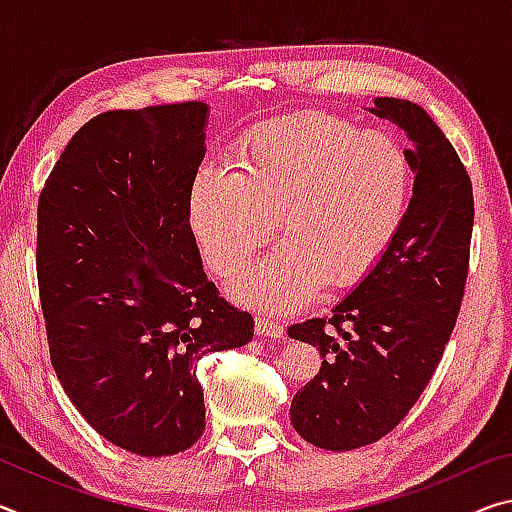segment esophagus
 Returning <instances> with one entry per match:
<instances>
[{
  "mask_svg": "<svg viewBox=\"0 0 512 512\" xmlns=\"http://www.w3.org/2000/svg\"><path fill=\"white\" fill-rule=\"evenodd\" d=\"M255 332L259 336H268V339H282L284 327L280 323H275V320L255 318Z\"/></svg>",
  "mask_w": 512,
  "mask_h": 512,
  "instance_id": "34e87169",
  "label": "esophagus"
}]
</instances>
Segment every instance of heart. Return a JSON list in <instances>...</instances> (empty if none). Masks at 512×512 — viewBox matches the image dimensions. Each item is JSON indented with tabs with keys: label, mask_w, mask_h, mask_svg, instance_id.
Segmentation results:
<instances>
[{
	"label": "heart",
	"mask_w": 512,
	"mask_h": 512,
	"mask_svg": "<svg viewBox=\"0 0 512 512\" xmlns=\"http://www.w3.org/2000/svg\"><path fill=\"white\" fill-rule=\"evenodd\" d=\"M411 189V153L395 135L298 112L246 133L237 171L198 169L187 212L205 264L223 277L266 244L280 214L287 241L241 271L230 293L282 314L323 282L343 289L370 273L402 228Z\"/></svg>",
	"instance_id": "b5f03b06"
}]
</instances>
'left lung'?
Wrapping results in <instances>:
<instances>
[{
    "mask_svg": "<svg viewBox=\"0 0 512 512\" xmlns=\"http://www.w3.org/2000/svg\"><path fill=\"white\" fill-rule=\"evenodd\" d=\"M370 112L411 142L409 210L386 255L332 314L289 327L323 357L293 397L291 424L329 452L377 443L406 418L443 359L470 266L472 180L454 146L418 103L379 97Z\"/></svg>",
    "mask_w": 512,
    "mask_h": 512,
    "instance_id": "obj_1",
    "label": "left lung"
}]
</instances>
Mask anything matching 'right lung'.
Instances as JSON below:
<instances>
[{
  "instance_id": "right-lung-1",
  "label": "right lung",
  "mask_w": 512,
  "mask_h": 512,
  "mask_svg": "<svg viewBox=\"0 0 512 512\" xmlns=\"http://www.w3.org/2000/svg\"><path fill=\"white\" fill-rule=\"evenodd\" d=\"M203 101L110 110L76 133L38 201V287L51 366L90 427L171 456L205 429L196 366L253 339L207 280L189 225Z\"/></svg>"
}]
</instances>
